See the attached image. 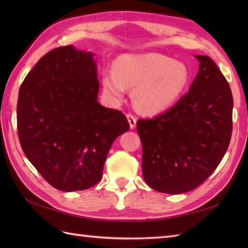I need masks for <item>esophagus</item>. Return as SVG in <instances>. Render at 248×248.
Masks as SVG:
<instances>
[{
    "label": "esophagus",
    "mask_w": 248,
    "mask_h": 248,
    "mask_svg": "<svg viewBox=\"0 0 248 248\" xmlns=\"http://www.w3.org/2000/svg\"><path fill=\"white\" fill-rule=\"evenodd\" d=\"M127 118H128V121L130 124V128L131 129H134L135 125H136V117L135 115H133L132 113H128L127 114Z\"/></svg>",
    "instance_id": "1"
}]
</instances>
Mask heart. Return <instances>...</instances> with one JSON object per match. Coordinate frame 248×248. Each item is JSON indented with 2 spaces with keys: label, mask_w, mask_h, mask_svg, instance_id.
Wrapping results in <instances>:
<instances>
[{
  "label": "heart",
  "mask_w": 248,
  "mask_h": 248,
  "mask_svg": "<svg viewBox=\"0 0 248 248\" xmlns=\"http://www.w3.org/2000/svg\"><path fill=\"white\" fill-rule=\"evenodd\" d=\"M191 73L186 64L159 53L124 54L115 62V70L103 72L104 93L114 101L133 88V102L146 114L171 108L186 92Z\"/></svg>",
  "instance_id": "heart-1"
}]
</instances>
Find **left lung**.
<instances>
[{
  "label": "left lung",
  "mask_w": 248,
  "mask_h": 248,
  "mask_svg": "<svg viewBox=\"0 0 248 248\" xmlns=\"http://www.w3.org/2000/svg\"><path fill=\"white\" fill-rule=\"evenodd\" d=\"M195 57L199 71L188 93L165 113L136 123L143 177L161 193L181 194L202 184L222 161L232 134L229 84L209 56Z\"/></svg>",
  "instance_id": "1"
}]
</instances>
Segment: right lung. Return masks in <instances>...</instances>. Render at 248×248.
<instances>
[{"mask_svg": "<svg viewBox=\"0 0 248 248\" xmlns=\"http://www.w3.org/2000/svg\"><path fill=\"white\" fill-rule=\"evenodd\" d=\"M98 92L93 53L72 46L48 52L20 86L21 147L45 180L60 191L97 184L113 141L130 129L121 110L97 101Z\"/></svg>", "mask_w": 248, "mask_h": 248, "instance_id": "right-lung-1", "label": "right lung"}]
</instances>
